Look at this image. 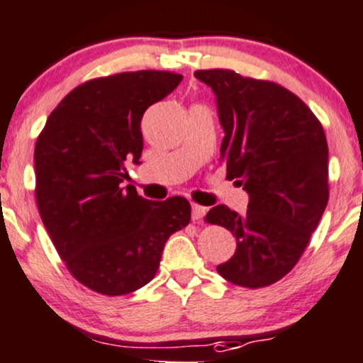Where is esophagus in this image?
Masks as SVG:
<instances>
[{"label":"esophagus","mask_w":363,"mask_h":363,"mask_svg":"<svg viewBox=\"0 0 363 363\" xmlns=\"http://www.w3.org/2000/svg\"><path fill=\"white\" fill-rule=\"evenodd\" d=\"M204 214H206V208H202V206H197V204L192 206V221L194 223H199V221L204 218Z\"/></svg>","instance_id":"obj_1"}]
</instances>
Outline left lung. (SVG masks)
<instances>
[{"label":"left lung","instance_id":"8db88e82","mask_svg":"<svg viewBox=\"0 0 363 363\" xmlns=\"http://www.w3.org/2000/svg\"><path fill=\"white\" fill-rule=\"evenodd\" d=\"M196 77L216 95L227 178L249 194L242 216L223 204L206 214V223L221 225L237 240L235 255L216 270L240 287L272 286L296 267L325 211V133L310 107L274 81L230 69L196 71Z\"/></svg>","mask_w":363,"mask_h":363}]
</instances>
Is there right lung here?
<instances>
[{"mask_svg":"<svg viewBox=\"0 0 363 363\" xmlns=\"http://www.w3.org/2000/svg\"><path fill=\"white\" fill-rule=\"evenodd\" d=\"M182 76L135 71L95 77L62 99L36 140V202L58 256L77 282L130 294L157 274L166 240L190 221L185 197L147 201L119 186L138 164L140 124Z\"/></svg>","mask_w":363,"mask_h":363,"instance_id":"1","label":"right lung"}]
</instances>
